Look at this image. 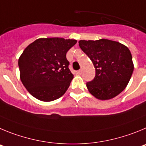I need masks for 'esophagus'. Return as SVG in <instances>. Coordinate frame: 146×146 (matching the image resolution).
Masks as SVG:
<instances>
[{"instance_id": "esophagus-1", "label": "esophagus", "mask_w": 146, "mask_h": 146, "mask_svg": "<svg viewBox=\"0 0 146 146\" xmlns=\"http://www.w3.org/2000/svg\"><path fill=\"white\" fill-rule=\"evenodd\" d=\"M76 73H77V74H78V75H81V70H78V71H76Z\"/></svg>"}]
</instances>
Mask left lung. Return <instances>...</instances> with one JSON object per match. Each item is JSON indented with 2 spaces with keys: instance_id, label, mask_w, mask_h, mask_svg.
<instances>
[{
  "instance_id": "left-lung-1",
  "label": "left lung",
  "mask_w": 146,
  "mask_h": 146,
  "mask_svg": "<svg viewBox=\"0 0 146 146\" xmlns=\"http://www.w3.org/2000/svg\"><path fill=\"white\" fill-rule=\"evenodd\" d=\"M78 44L95 68V77L86 83L89 92L101 100L112 99L120 94L133 73L129 49L119 42L108 39L81 40Z\"/></svg>"
}]
</instances>
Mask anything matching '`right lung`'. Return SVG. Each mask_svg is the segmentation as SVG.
Returning a JSON list of instances; mask_svg holds the SVG:
<instances>
[{"mask_svg": "<svg viewBox=\"0 0 146 146\" xmlns=\"http://www.w3.org/2000/svg\"><path fill=\"white\" fill-rule=\"evenodd\" d=\"M76 42L74 39L42 38L26 47L18 65L22 83L31 95L50 102L65 94L73 78L66 53Z\"/></svg>", "mask_w": 146, "mask_h": 146, "instance_id": "add662e5", "label": "right lung"}]
</instances>
